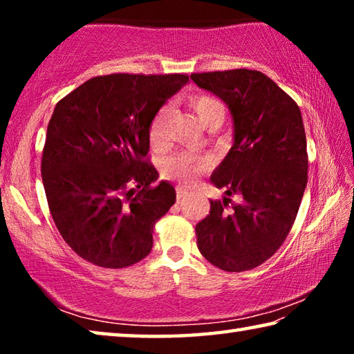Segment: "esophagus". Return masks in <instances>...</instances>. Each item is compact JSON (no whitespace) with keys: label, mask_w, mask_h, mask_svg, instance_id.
<instances>
[{"label":"esophagus","mask_w":354,"mask_h":354,"mask_svg":"<svg viewBox=\"0 0 354 354\" xmlns=\"http://www.w3.org/2000/svg\"><path fill=\"white\" fill-rule=\"evenodd\" d=\"M185 195H187V189H185L184 185H176V198H178V201H181Z\"/></svg>","instance_id":"1"}]
</instances>
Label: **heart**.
I'll list each match as a JSON object with an SVG mask.
<instances>
[{"mask_svg": "<svg viewBox=\"0 0 354 354\" xmlns=\"http://www.w3.org/2000/svg\"><path fill=\"white\" fill-rule=\"evenodd\" d=\"M190 106L203 127H207L214 120L218 123H221V120H223V106H221L218 100L209 97V95H195V97L190 98ZM165 118L167 109L160 111L153 120L151 129H149V139H151V143H154V145H158V143H160V139H162ZM205 160L195 159L189 154H176L164 160L162 171L169 176H176L183 179V181H190L196 173L205 170Z\"/></svg>", "mask_w": 354, "mask_h": 354, "instance_id": "obj_1", "label": "heart"}]
</instances>
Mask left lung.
Here are the masks:
<instances>
[{"mask_svg":"<svg viewBox=\"0 0 354 354\" xmlns=\"http://www.w3.org/2000/svg\"><path fill=\"white\" fill-rule=\"evenodd\" d=\"M230 107L234 145L211 176L231 198L211 200L195 226L200 253L225 272L251 270L277 253L297 218L308 183L306 134L298 104L257 70L190 75ZM232 206L230 207L229 205Z\"/></svg>","mask_w":354,"mask_h":354,"instance_id":"8db88e82","label":"left lung"}]
</instances>
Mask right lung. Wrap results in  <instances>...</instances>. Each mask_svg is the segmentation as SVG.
I'll use <instances>...</instances> for the list:
<instances>
[{"label": "right lung", "mask_w": 354, "mask_h": 354, "mask_svg": "<svg viewBox=\"0 0 354 354\" xmlns=\"http://www.w3.org/2000/svg\"><path fill=\"white\" fill-rule=\"evenodd\" d=\"M187 75L113 73L81 84L55 107L41 154L48 207L68 247L103 268L147 257L153 227L175 205L148 160L156 113Z\"/></svg>", "instance_id": "add662e5"}]
</instances>
